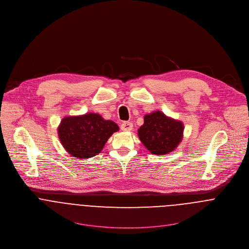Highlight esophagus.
I'll return each instance as SVG.
<instances>
[{
  "mask_svg": "<svg viewBox=\"0 0 249 249\" xmlns=\"http://www.w3.org/2000/svg\"><path fill=\"white\" fill-rule=\"evenodd\" d=\"M132 127H133V124L130 122H124L121 124V129L123 131H130L132 129Z\"/></svg>",
  "mask_w": 249,
  "mask_h": 249,
  "instance_id": "esophagus-1",
  "label": "esophagus"
}]
</instances>
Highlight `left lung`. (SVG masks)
Masks as SVG:
<instances>
[{"label":"left lung","mask_w":249,"mask_h":249,"mask_svg":"<svg viewBox=\"0 0 249 249\" xmlns=\"http://www.w3.org/2000/svg\"><path fill=\"white\" fill-rule=\"evenodd\" d=\"M181 122L165 116L160 111L145 115L138 136L143 145L153 154H167L178 146L182 140Z\"/></svg>","instance_id":"8db88e82"}]
</instances>
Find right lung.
I'll return each instance as SVG.
<instances>
[{
    "mask_svg": "<svg viewBox=\"0 0 249 249\" xmlns=\"http://www.w3.org/2000/svg\"><path fill=\"white\" fill-rule=\"evenodd\" d=\"M118 130L119 126L114 122L89 113L64 118L58 127V136L71 156L85 159L98 155L109 137Z\"/></svg>",
    "mask_w": 249,
    "mask_h": 249,
    "instance_id": "add662e5",
    "label": "right lung"
}]
</instances>
